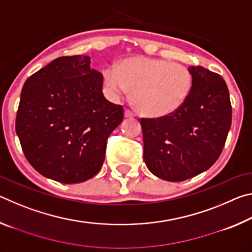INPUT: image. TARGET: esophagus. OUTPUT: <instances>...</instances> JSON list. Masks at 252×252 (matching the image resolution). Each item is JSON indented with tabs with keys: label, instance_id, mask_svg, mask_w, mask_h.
Masks as SVG:
<instances>
[{
	"label": "esophagus",
	"instance_id": "esophagus-1",
	"mask_svg": "<svg viewBox=\"0 0 252 252\" xmlns=\"http://www.w3.org/2000/svg\"><path fill=\"white\" fill-rule=\"evenodd\" d=\"M125 117L126 118H133L134 117V113L133 112H132V111L131 110H126L125 111Z\"/></svg>",
	"mask_w": 252,
	"mask_h": 252
}]
</instances>
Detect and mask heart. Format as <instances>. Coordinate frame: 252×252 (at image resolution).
<instances>
[{
  "label": "heart",
  "instance_id": "heart-1",
  "mask_svg": "<svg viewBox=\"0 0 252 252\" xmlns=\"http://www.w3.org/2000/svg\"><path fill=\"white\" fill-rule=\"evenodd\" d=\"M104 83L114 96L131 91L132 102L147 117L169 116L185 103L192 88V75L180 63L134 57L103 72Z\"/></svg>",
  "mask_w": 252,
  "mask_h": 252
}]
</instances>
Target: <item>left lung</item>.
I'll use <instances>...</instances> for the list:
<instances>
[{
	"label": "left lung",
	"instance_id": "8db88e82",
	"mask_svg": "<svg viewBox=\"0 0 252 252\" xmlns=\"http://www.w3.org/2000/svg\"><path fill=\"white\" fill-rule=\"evenodd\" d=\"M192 88L169 116L141 119L143 160L156 177L179 182L206 171L218 160L231 126L229 90L222 76L189 66Z\"/></svg>",
	"mask_w": 252,
	"mask_h": 252
}]
</instances>
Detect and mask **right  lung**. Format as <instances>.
<instances>
[{
	"instance_id": "add662e5",
	"label": "right lung",
	"mask_w": 252,
	"mask_h": 252,
	"mask_svg": "<svg viewBox=\"0 0 252 252\" xmlns=\"http://www.w3.org/2000/svg\"><path fill=\"white\" fill-rule=\"evenodd\" d=\"M102 84L87 55L55 59L25 81L15 130L42 176L71 185L100 171L106 140L123 120L122 105L105 99Z\"/></svg>"
}]
</instances>
